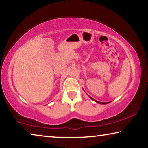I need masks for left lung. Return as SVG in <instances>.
I'll return each mask as SVG.
<instances>
[{
    "mask_svg": "<svg viewBox=\"0 0 148 148\" xmlns=\"http://www.w3.org/2000/svg\"><path fill=\"white\" fill-rule=\"evenodd\" d=\"M88 96L90 97V98H91L92 101H94L95 102H96L97 103H99V104H108V103H110V102H99V101H96V100H95L93 98H92V97H91L89 96V95H88Z\"/></svg>",
    "mask_w": 148,
    "mask_h": 148,
    "instance_id": "left-lung-1",
    "label": "left lung"
}]
</instances>
